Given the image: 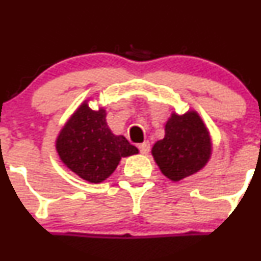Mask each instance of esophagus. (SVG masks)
<instances>
[{"label":"esophagus","mask_w":261,"mask_h":261,"mask_svg":"<svg viewBox=\"0 0 261 261\" xmlns=\"http://www.w3.org/2000/svg\"><path fill=\"white\" fill-rule=\"evenodd\" d=\"M138 147H139V150H140L141 154H147L150 150V143L149 141H144V143L139 144Z\"/></svg>","instance_id":"1"}]
</instances>
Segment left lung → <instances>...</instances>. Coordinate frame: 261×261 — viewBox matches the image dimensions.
<instances>
[{
    "label": "left lung",
    "instance_id": "1",
    "mask_svg": "<svg viewBox=\"0 0 261 261\" xmlns=\"http://www.w3.org/2000/svg\"><path fill=\"white\" fill-rule=\"evenodd\" d=\"M152 156L165 177L177 181L204 167L211 155L207 128L196 112L173 114L165 125V136L152 146Z\"/></svg>",
    "mask_w": 261,
    "mask_h": 261
}]
</instances>
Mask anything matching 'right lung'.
<instances>
[{"label":"right lung","instance_id":"add662e5","mask_svg":"<svg viewBox=\"0 0 261 261\" xmlns=\"http://www.w3.org/2000/svg\"><path fill=\"white\" fill-rule=\"evenodd\" d=\"M57 150L65 165L81 178L99 183L111 175L122 156L139 151L123 136H115L103 109L82 105L60 131Z\"/></svg>","mask_w":261,"mask_h":261}]
</instances>
